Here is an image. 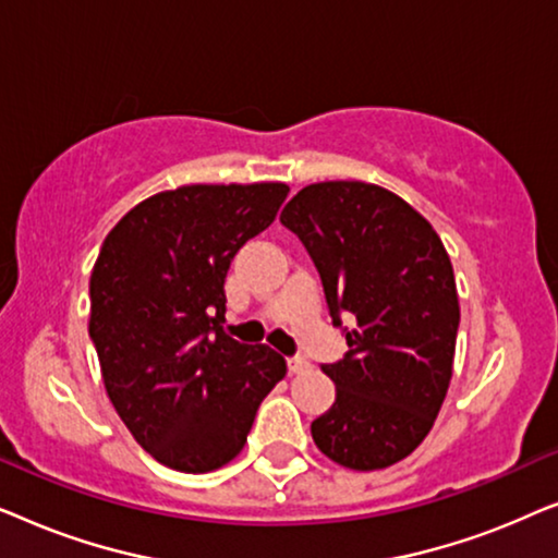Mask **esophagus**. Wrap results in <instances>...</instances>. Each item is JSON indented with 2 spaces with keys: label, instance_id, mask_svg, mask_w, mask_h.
I'll return each instance as SVG.
<instances>
[{
  "label": "esophagus",
  "instance_id": "esophagus-1",
  "mask_svg": "<svg viewBox=\"0 0 558 558\" xmlns=\"http://www.w3.org/2000/svg\"><path fill=\"white\" fill-rule=\"evenodd\" d=\"M287 365H289V373L296 376V373H304L310 368V363L304 361V357H287Z\"/></svg>",
  "mask_w": 558,
  "mask_h": 558
}]
</instances>
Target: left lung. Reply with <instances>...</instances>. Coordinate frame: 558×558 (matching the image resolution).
<instances>
[{"instance_id": "left-lung-1", "label": "left lung", "mask_w": 558, "mask_h": 558, "mask_svg": "<svg viewBox=\"0 0 558 558\" xmlns=\"http://www.w3.org/2000/svg\"><path fill=\"white\" fill-rule=\"evenodd\" d=\"M279 220L315 262L332 325L355 317L348 355L323 365L338 396L312 439L348 470L391 468L422 445L452 380L460 300L445 243L403 197L361 180L302 187Z\"/></svg>"}]
</instances>
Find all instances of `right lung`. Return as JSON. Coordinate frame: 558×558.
Masks as SVG:
<instances>
[{"label": "right lung", "mask_w": 558, "mask_h": 558, "mask_svg": "<svg viewBox=\"0 0 558 558\" xmlns=\"http://www.w3.org/2000/svg\"><path fill=\"white\" fill-rule=\"evenodd\" d=\"M284 182L182 185L134 205L90 271L88 332L106 393L142 449L187 475L241 452L287 376L269 345L223 332L226 274L277 218Z\"/></svg>", "instance_id": "add662e5"}]
</instances>
